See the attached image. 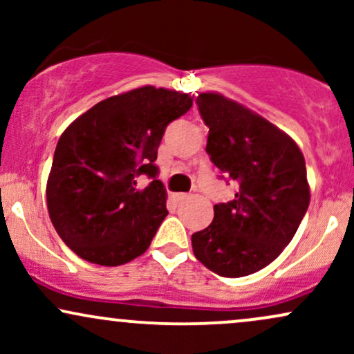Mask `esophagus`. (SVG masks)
<instances>
[{
    "label": "esophagus",
    "instance_id": "obj_1",
    "mask_svg": "<svg viewBox=\"0 0 354 354\" xmlns=\"http://www.w3.org/2000/svg\"><path fill=\"white\" fill-rule=\"evenodd\" d=\"M171 200H173V203H176V205H178V203L186 200V193H173Z\"/></svg>",
    "mask_w": 354,
    "mask_h": 354
}]
</instances>
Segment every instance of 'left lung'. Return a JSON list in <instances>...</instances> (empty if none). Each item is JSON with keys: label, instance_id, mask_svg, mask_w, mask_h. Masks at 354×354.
I'll use <instances>...</instances> for the list:
<instances>
[{"label": "left lung", "instance_id": "8db88e82", "mask_svg": "<svg viewBox=\"0 0 354 354\" xmlns=\"http://www.w3.org/2000/svg\"><path fill=\"white\" fill-rule=\"evenodd\" d=\"M196 104L209 128V160L239 188L191 236L193 253L216 274L241 278L274 261L293 239L310 205L304 156L286 133L236 101L201 93Z\"/></svg>", "mask_w": 354, "mask_h": 354}]
</instances>
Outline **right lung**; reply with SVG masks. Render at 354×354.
Listing matches in <instances>:
<instances>
[{"instance_id":"obj_1","label":"right lung","mask_w":354,"mask_h":354,"mask_svg":"<svg viewBox=\"0 0 354 354\" xmlns=\"http://www.w3.org/2000/svg\"><path fill=\"white\" fill-rule=\"evenodd\" d=\"M189 95L141 86L100 101L64 129L46 185L51 223L80 258L120 266L148 250L168 214L158 146ZM152 183L143 190L136 178Z\"/></svg>"}]
</instances>
